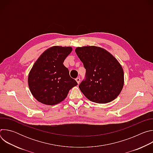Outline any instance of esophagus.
I'll return each mask as SVG.
<instances>
[{
	"instance_id": "34e87169",
	"label": "esophagus",
	"mask_w": 153,
	"mask_h": 153,
	"mask_svg": "<svg viewBox=\"0 0 153 153\" xmlns=\"http://www.w3.org/2000/svg\"><path fill=\"white\" fill-rule=\"evenodd\" d=\"M76 82H77V83L79 84V83H80V78L79 77H77V78H76Z\"/></svg>"
}]
</instances>
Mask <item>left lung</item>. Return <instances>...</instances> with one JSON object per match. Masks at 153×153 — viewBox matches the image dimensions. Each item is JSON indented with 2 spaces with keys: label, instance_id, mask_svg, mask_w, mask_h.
Instances as JSON below:
<instances>
[{
  "label": "left lung",
  "instance_id": "8db88e82",
  "mask_svg": "<svg viewBox=\"0 0 153 153\" xmlns=\"http://www.w3.org/2000/svg\"><path fill=\"white\" fill-rule=\"evenodd\" d=\"M75 51L86 69V79L79 87L84 96L97 103L114 100L124 85V73L118 60L96 46L77 47Z\"/></svg>",
  "mask_w": 153,
  "mask_h": 153
}]
</instances>
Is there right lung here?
Segmentation results:
<instances>
[{"mask_svg": "<svg viewBox=\"0 0 153 153\" xmlns=\"http://www.w3.org/2000/svg\"><path fill=\"white\" fill-rule=\"evenodd\" d=\"M72 50L71 47L53 46L43 52L33 65L28 83L31 94L39 102L47 105L59 103L77 85L63 64Z\"/></svg>", "mask_w": 153, "mask_h": 153, "instance_id": "right-lung-1", "label": "right lung"}]
</instances>
